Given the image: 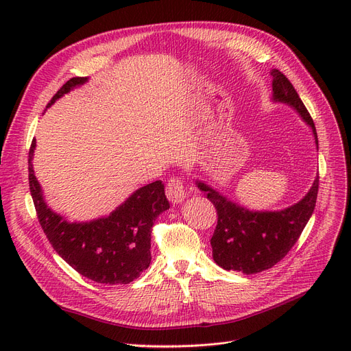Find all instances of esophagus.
Segmentation results:
<instances>
[{
	"label": "esophagus",
	"instance_id": "34e87169",
	"mask_svg": "<svg viewBox=\"0 0 351 351\" xmlns=\"http://www.w3.org/2000/svg\"><path fill=\"white\" fill-rule=\"evenodd\" d=\"M166 196L172 202V204H180V202L185 199V188H183V183L180 178H171L168 185H166Z\"/></svg>",
	"mask_w": 351,
	"mask_h": 351
}]
</instances>
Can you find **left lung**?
<instances>
[{
	"mask_svg": "<svg viewBox=\"0 0 351 351\" xmlns=\"http://www.w3.org/2000/svg\"><path fill=\"white\" fill-rule=\"evenodd\" d=\"M271 77L273 101L289 104L298 110L311 128L319 149L315 122L296 89L279 69H273ZM196 185L206 192L217 212V225L210 239L213 261L225 270L253 274L279 263L298 242L316 206L319 176L300 202L278 212H253L234 204L204 182H196Z\"/></svg>",
	"mask_w": 351,
	"mask_h": 351,
	"instance_id": "8db88e82",
	"label": "left lung"
}]
</instances>
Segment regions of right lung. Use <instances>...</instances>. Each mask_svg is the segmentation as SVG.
I'll return each mask as SVG.
<instances>
[{"label": "right lung", "instance_id": "obj_1", "mask_svg": "<svg viewBox=\"0 0 351 351\" xmlns=\"http://www.w3.org/2000/svg\"><path fill=\"white\" fill-rule=\"evenodd\" d=\"M86 77L66 81L48 102L86 82ZM35 139L28 154V180L40 225L53 250L80 274L104 285H128L151 265V233L156 217L169 209L162 180L149 183L129 196L106 217L69 223L52 212L43 197L32 169Z\"/></svg>", "mask_w": 351, "mask_h": 351}]
</instances>
